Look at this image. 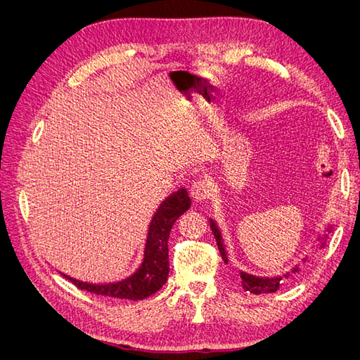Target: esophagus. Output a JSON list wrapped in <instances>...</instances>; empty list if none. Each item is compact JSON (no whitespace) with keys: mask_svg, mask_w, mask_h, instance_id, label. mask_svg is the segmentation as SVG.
Segmentation results:
<instances>
[{"mask_svg":"<svg viewBox=\"0 0 360 360\" xmlns=\"http://www.w3.org/2000/svg\"><path fill=\"white\" fill-rule=\"evenodd\" d=\"M189 193H191V197L193 198V201L202 202L210 197V183L205 181V180L193 181L191 189H189Z\"/></svg>","mask_w":360,"mask_h":360,"instance_id":"esophagus-1","label":"esophagus"}]
</instances>
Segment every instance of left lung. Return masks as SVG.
<instances>
[{"mask_svg": "<svg viewBox=\"0 0 360 360\" xmlns=\"http://www.w3.org/2000/svg\"><path fill=\"white\" fill-rule=\"evenodd\" d=\"M210 226H212V231L214 234V238H216V243H217V248H219V252H221V257L222 259L226 263V252H225V248H224V243L221 240V233L219 230H217L214 222L212 221L210 222ZM297 270V269H296ZM242 285L246 291L249 292H254V294H259V292H270V291H276L278 287H279V278H275V279H263V278H255V276H250V275H246L242 271Z\"/></svg>", "mask_w": 360, "mask_h": 360, "instance_id": "1", "label": "left lung"}]
</instances>
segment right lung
Returning <instances> with one entry per match:
<instances>
[{"label": "right lung", "instance_id": "right-lung-1", "mask_svg": "<svg viewBox=\"0 0 360 360\" xmlns=\"http://www.w3.org/2000/svg\"><path fill=\"white\" fill-rule=\"evenodd\" d=\"M191 207L188 192L181 189L172 193L169 198L162 202L150 224L144 263L139 270L130 278L108 285L84 284L76 279L66 276L79 290L89 291L97 296L141 300L155 294L167 282L168 264V237L169 231L179 217Z\"/></svg>", "mask_w": 360, "mask_h": 360}]
</instances>
